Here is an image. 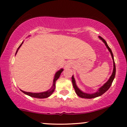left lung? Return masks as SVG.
<instances>
[{
    "label": "left lung",
    "mask_w": 127,
    "mask_h": 127,
    "mask_svg": "<svg viewBox=\"0 0 127 127\" xmlns=\"http://www.w3.org/2000/svg\"><path fill=\"white\" fill-rule=\"evenodd\" d=\"M100 39H101V40H102V41L104 42V43H105L106 47L107 48V49H108V50L109 51V52H110V54H111V55H112V59H113V73H112L111 76L110 77V78H109V79L107 81V82L105 83V84H104V85L102 86V87L100 88V89L98 90V91L96 92L95 93H94V94H87V93H83L82 91H81V90H79L78 88V87H77L76 85V83H75V79H74V77L73 76H72V84H73V88L75 89V92L76 93V94L78 95L79 97H81V98H95V97H98V96H100L102 94H104L105 92H106L107 91V90H109V88H110V86H111L112 82H113V79H114L115 78V74H116V67H115V62H114V58H113V53H112V50L110 49V48H109V46H108V45L107 44V42H106V40H104V39L102 38L101 36H100Z\"/></svg>",
    "instance_id": "obj_1"
}]
</instances>
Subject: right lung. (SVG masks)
Returning <instances> with one entry per match:
<instances>
[{"label":"right lung","instance_id":"add662e5","mask_svg":"<svg viewBox=\"0 0 127 127\" xmlns=\"http://www.w3.org/2000/svg\"><path fill=\"white\" fill-rule=\"evenodd\" d=\"M22 44H23V42H22L21 44L20 45V46L18 47L17 52H16V54L17 53L18 49L20 48V46H21ZM63 69H60V70L58 71L56 73H55V78H54V81H53V85H52V88H51L49 90H48V91L43 92V93H29V92H26L24 91H22V90H21V91L23 92V93H24V94H27V95L30 96V97H34V98H47V97H49V96L51 95L52 93H53V92L54 91L55 88V82H56L57 80L59 78L60 76L61 73H62V72H63Z\"/></svg>","mask_w":127,"mask_h":127}]
</instances>
